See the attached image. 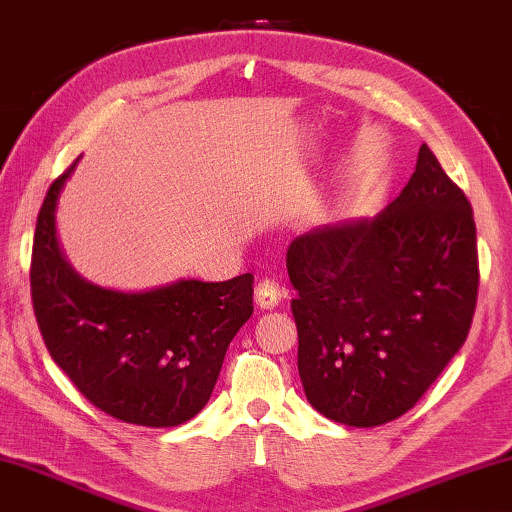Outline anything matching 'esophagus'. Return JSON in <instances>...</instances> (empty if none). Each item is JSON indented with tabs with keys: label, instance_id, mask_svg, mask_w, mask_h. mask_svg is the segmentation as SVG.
I'll return each instance as SVG.
<instances>
[{
	"label": "esophagus",
	"instance_id": "1",
	"mask_svg": "<svg viewBox=\"0 0 512 512\" xmlns=\"http://www.w3.org/2000/svg\"><path fill=\"white\" fill-rule=\"evenodd\" d=\"M283 297H286V290H283L279 283L272 281V279L261 281L254 290V301H256V306L261 308V311H272V308L281 304Z\"/></svg>",
	"mask_w": 512,
	"mask_h": 512
}]
</instances>
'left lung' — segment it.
<instances>
[{
  "mask_svg": "<svg viewBox=\"0 0 512 512\" xmlns=\"http://www.w3.org/2000/svg\"><path fill=\"white\" fill-rule=\"evenodd\" d=\"M286 265L299 292L301 385L333 422L397 420L469 333L479 292L472 206L426 145L392 204L297 236Z\"/></svg>",
  "mask_w": 512,
  "mask_h": 512,
  "instance_id": "1",
  "label": "left lung"
}]
</instances>
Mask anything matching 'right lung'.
<instances>
[{"mask_svg": "<svg viewBox=\"0 0 512 512\" xmlns=\"http://www.w3.org/2000/svg\"><path fill=\"white\" fill-rule=\"evenodd\" d=\"M77 163L52 183L38 215L31 256L38 329L92 406L129 424L179 426L211 399L229 342L254 313V276L179 279L140 292L83 279L56 233L58 199Z\"/></svg>", "mask_w": 512, "mask_h": 512, "instance_id": "obj_1", "label": "right lung"}]
</instances>
